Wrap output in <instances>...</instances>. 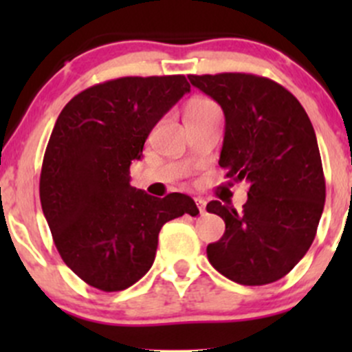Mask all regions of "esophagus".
Returning <instances> with one entry per match:
<instances>
[{
  "label": "esophagus",
  "mask_w": 352,
  "mask_h": 352,
  "mask_svg": "<svg viewBox=\"0 0 352 352\" xmlns=\"http://www.w3.org/2000/svg\"><path fill=\"white\" fill-rule=\"evenodd\" d=\"M196 204L199 208V212H201V214H204V212H206V201H204V199L196 197Z\"/></svg>",
  "instance_id": "34e87169"
}]
</instances>
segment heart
I'll return each instance as SVG.
<instances>
[{"mask_svg":"<svg viewBox=\"0 0 352 352\" xmlns=\"http://www.w3.org/2000/svg\"><path fill=\"white\" fill-rule=\"evenodd\" d=\"M212 102L208 100V98H202V97H197V98H192V100L189 102V104L186 105V112H192V110H201V109H208V107H212Z\"/></svg>","mask_w":352,"mask_h":352,"instance_id":"b5f03b06","label":"heart"}]
</instances>
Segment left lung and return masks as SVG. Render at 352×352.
Instances as JSON below:
<instances>
[{"mask_svg": "<svg viewBox=\"0 0 352 352\" xmlns=\"http://www.w3.org/2000/svg\"><path fill=\"white\" fill-rule=\"evenodd\" d=\"M190 83L225 113L219 166L232 182L248 184L242 211L211 201L221 216V239L208 258L225 278L262 286L285 278L303 258L325 204L317 136L293 94L276 81L247 73L190 74Z\"/></svg>", "mask_w": 352, "mask_h": 352, "instance_id": "1", "label": "left lung"}]
</instances>
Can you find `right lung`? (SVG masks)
Masks as SVG:
<instances>
[{
    "mask_svg": "<svg viewBox=\"0 0 352 352\" xmlns=\"http://www.w3.org/2000/svg\"><path fill=\"white\" fill-rule=\"evenodd\" d=\"M190 91L182 74L126 76L87 88L61 110L45 148L41 204L65 264L87 285L122 291L153 265L166 221L199 209L131 187L151 129Z\"/></svg>",
    "mask_w": 352,
    "mask_h": 352,
    "instance_id": "right-lung-1",
    "label": "right lung"
}]
</instances>
